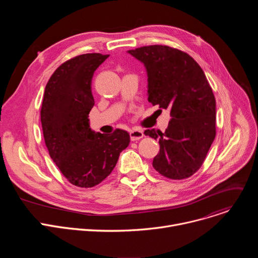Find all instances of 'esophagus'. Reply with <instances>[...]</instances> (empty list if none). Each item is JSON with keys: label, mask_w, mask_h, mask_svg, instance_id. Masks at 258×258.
I'll return each instance as SVG.
<instances>
[{"label": "esophagus", "mask_w": 258, "mask_h": 258, "mask_svg": "<svg viewBox=\"0 0 258 258\" xmlns=\"http://www.w3.org/2000/svg\"><path fill=\"white\" fill-rule=\"evenodd\" d=\"M130 136H131L132 141H138L144 137V134L140 130H133L130 132Z\"/></svg>", "instance_id": "obj_1"}]
</instances>
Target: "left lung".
<instances>
[{"label":"left lung","instance_id":"1","mask_svg":"<svg viewBox=\"0 0 258 258\" xmlns=\"http://www.w3.org/2000/svg\"><path fill=\"white\" fill-rule=\"evenodd\" d=\"M144 63L148 76V101L170 110L164 133L146 130L159 141L153 167L171 179L187 178L203 164L215 138V98L199 64L187 53L162 46L128 50Z\"/></svg>","mask_w":258,"mask_h":258}]
</instances>
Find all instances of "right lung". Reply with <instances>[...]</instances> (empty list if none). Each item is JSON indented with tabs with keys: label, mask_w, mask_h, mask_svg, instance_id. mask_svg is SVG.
I'll use <instances>...</instances> for the list:
<instances>
[{
	"label": "right lung",
	"mask_w": 258,
	"mask_h": 258,
	"mask_svg": "<svg viewBox=\"0 0 258 258\" xmlns=\"http://www.w3.org/2000/svg\"><path fill=\"white\" fill-rule=\"evenodd\" d=\"M108 57L89 53L67 60L45 89L41 121L49 154L68 181L81 188H92L111 173L131 141L123 130L104 135L90 127L92 79Z\"/></svg>",
	"instance_id": "1"
}]
</instances>
